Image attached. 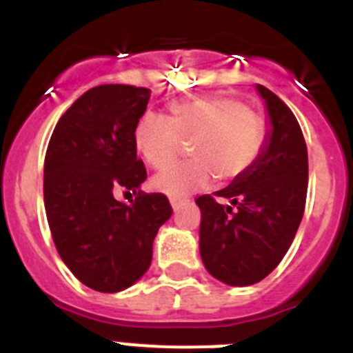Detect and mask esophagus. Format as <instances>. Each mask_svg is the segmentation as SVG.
<instances>
[{
  "mask_svg": "<svg viewBox=\"0 0 353 353\" xmlns=\"http://www.w3.org/2000/svg\"><path fill=\"white\" fill-rule=\"evenodd\" d=\"M170 203H171V207H173V210H179V208L183 205V199L171 198V199H170Z\"/></svg>",
  "mask_w": 353,
  "mask_h": 353,
  "instance_id": "esophagus-1",
  "label": "esophagus"
}]
</instances>
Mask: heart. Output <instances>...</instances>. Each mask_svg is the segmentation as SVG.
<instances>
[{"instance_id": "heart-1", "label": "heart", "mask_w": 353, "mask_h": 353, "mask_svg": "<svg viewBox=\"0 0 353 353\" xmlns=\"http://www.w3.org/2000/svg\"><path fill=\"white\" fill-rule=\"evenodd\" d=\"M171 118L145 113L134 129V146L154 170H166L192 143L194 161L157 174L154 187L171 198L203 191L217 176L233 182L244 176L263 152L265 121L239 99L199 97L174 102Z\"/></svg>"}]
</instances>
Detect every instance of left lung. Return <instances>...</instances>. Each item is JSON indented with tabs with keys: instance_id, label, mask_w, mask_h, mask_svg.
Masks as SVG:
<instances>
[{
	"instance_id": "obj_1",
	"label": "left lung",
	"mask_w": 353,
	"mask_h": 353,
	"mask_svg": "<svg viewBox=\"0 0 353 353\" xmlns=\"http://www.w3.org/2000/svg\"><path fill=\"white\" fill-rule=\"evenodd\" d=\"M256 92L269 127L263 152L244 176L196 199L205 269L230 286L254 285L276 269L297 233L307 194V148L297 118L269 88L256 84Z\"/></svg>"
}]
</instances>
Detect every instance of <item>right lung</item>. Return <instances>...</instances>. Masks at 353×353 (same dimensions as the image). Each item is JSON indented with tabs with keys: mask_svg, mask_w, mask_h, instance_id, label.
Segmentation results:
<instances>
[{
	"mask_svg": "<svg viewBox=\"0 0 353 353\" xmlns=\"http://www.w3.org/2000/svg\"><path fill=\"white\" fill-rule=\"evenodd\" d=\"M148 88L101 84L88 90L56 123L43 162V207L54 245L88 288L117 293L139 281L152 263L159 228L173 210L161 192L145 194L134 129ZM118 190L137 194L129 205Z\"/></svg>",
	"mask_w": 353,
	"mask_h": 353,
	"instance_id": "add662e5",
	"label": "right lung"
}]
</instances>
